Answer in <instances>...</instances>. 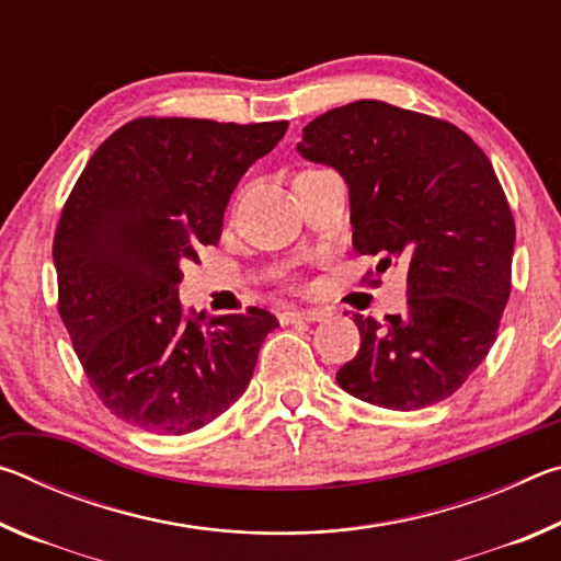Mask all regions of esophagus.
I'll return each mask as SVG.
<instances>
[{"instance_id":"esophagus-1","label":"esophagus","mask_w":561,"mask_h":561,"mask_svg":"<svg viewBox=\"0 0 561 561\" xmlns=\"http://www.w3.org/2000/svg\"><path fill=\"white\" fill-rule=\"evenodd\" d=\"M282 324H299V321H321V311L317 309H289L279 314Z\"/></svg>"}]
</instances>
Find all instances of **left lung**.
Returning <instances> with one entry per match:
<instances>
[{"label":"left lung","mask_w":561,"mask_h":561,"mask_svg":"<svg viewBox=\"0 0 561 561\" xmlns=\"http://www.w3.org/2000/svg\"><path fill=\"white\" fill-rule=\"evenodd\" d=\"M297 150L346 180L356 252L408 272L403 314H354L360 348L339 386L391 411L450 398L495 344L512 289L515 220L488 156L448 121L368 99L311 121Z\"/></svg>","instance_id":"8db88e82"}]
</instances>
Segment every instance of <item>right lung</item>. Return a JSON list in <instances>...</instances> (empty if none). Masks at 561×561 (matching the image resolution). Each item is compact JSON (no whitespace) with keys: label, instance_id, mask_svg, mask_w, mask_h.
<instances>
[{"label":"right lung","instance_id":"1","mask_svg":"<svg viewBox=\"0 0 561 561\" xmlns=\"http://www.w3.org/2000/svg\"><path fill=\"white\" fill-rule=\"evenodd\" d=\"M287 121L136 118L99 146L54 234L59 314L93 391L121 421L183 435L225 413L250 386L267 309L185 314L183 264L222 234L225 207Z\"/></svg>","mask_w":561,"mask_h":561}]
</instances>
